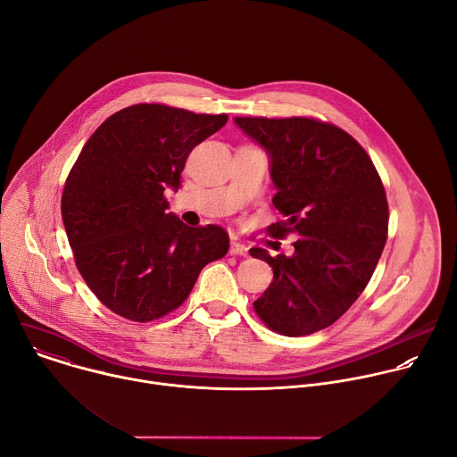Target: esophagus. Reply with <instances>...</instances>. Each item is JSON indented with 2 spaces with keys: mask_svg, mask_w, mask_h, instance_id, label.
<instances>
[{
  "mask_svg": "<svg viewBox=\"0 0 457 457\" xmlns=\"http://www.w3.org/2000/svg\"><path fill=\"white\" fill-rule=\"evenodd\" d=\"M229 253L231 254H240V256H245L247 254V247L240 242H231V247H229Z\"/></svg>",
  "mask_w": 457,
  "mask_h": 457,
  "instance_id": "34e87169",
  "label": "esophagus"
}]
</instances>
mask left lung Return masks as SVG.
<instances>
[{
    "label": "left lung",
    "instance_id": "left-lung-1",
    "mask_svg": "<svg viewBox=\"0 0 457 457\" xmlns=\"http://www.w3.org/2000/svg\"><path fill=\"white\" fill-rule=\"evenodd\" d=\"M270 155L275 208L284 220L273 237H298L291 256L251 247L273 268L254 300L270 329L303 337L329 328L361 295L381 256L388 206L367 152L342 128L309 117H235Z\"/></svg>",
    "mask_w": 457,
    "mask_h": 457
}]
</instances>
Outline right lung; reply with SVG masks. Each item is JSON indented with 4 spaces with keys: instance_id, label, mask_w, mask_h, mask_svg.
Wrapping results in <instances>:
<instances>
[{
    "instance_id": "add662e5",
    "label": "right lung",
    "mask_w": 457,
    "mask_h": 457,
    "mask_svg": "<svg viewBox=\"0 0 457 457\" xmlns=\"http://www.w3.org/2000/svg\"><path fill=\"white\" fill-rule=\"evenodd\" d=\"M228 122L166 104L110 115L83 146L61 199L76 266L115 314L152 321L177 309L204 266L229 249L215 224L189 228L168 213L189 152Z\"/></svg>"
}]
</instances>
